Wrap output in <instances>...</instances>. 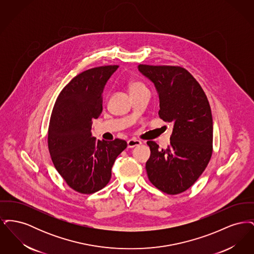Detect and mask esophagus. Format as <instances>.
Masks as SVG:
<instances>
[{"label":"esophagus","mask_w":254,"mask_h":254,"mask_svg":"<svg viewBox=\"0 0 254 254\" xmlns=\"http://www.w3.org/2000/svg\"><path fill=\"white\" fill-rule=\"evenodd\" d=\"M141 144H142V143H141V141L136 140V139H129V140L127 141V146H128L129 148H132L134 146L140 145Z\"/></svg>","instance_id":"esophagus-1"}]
</instances>
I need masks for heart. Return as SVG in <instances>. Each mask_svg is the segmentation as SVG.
Segmentation results:
<instances>
[{
  "mask_svg": "<svg viewBox=\"0 0 254 254\" xmlns=\"http://www.w3.org/2000/svg\"><path fill=\"white\" fill-rule=\"evenodd\" d=\"M128 88H129V91H130V94L134 93V92H137V91H140V90H143V89H146L145 85L141 83V82H131L129 85H128Z\"/></svg>",
  "mask_w": 254,
  "mask_h": 254,
  "instance_id": "1",
  "label": "heart"
}]
</instances>
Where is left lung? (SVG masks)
<instances>
[{
    "mask_svg": "<svg viewBox=\"0 0 254 254\" xmlns=\"http://www.w3.org/2000/svg\"><path fill=\"white\" fill-rule=\"evenodd\" d=\"M138 68L157 89L159 117L173 124L167 149H159L154 141L146 142L150 148L145 164L147 177L165 193H181L197 181L212 155L213 124L208 100L184 67L139 64Z\"/></svg>",
    "mask_w": 254,
    "mask_h": 254,
    "instance_id": "8db88e82",
    "label": "left lung"
}]
</instances>
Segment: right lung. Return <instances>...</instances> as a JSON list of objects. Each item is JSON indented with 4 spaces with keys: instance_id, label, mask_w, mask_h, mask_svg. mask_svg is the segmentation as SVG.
Returning <instances> with one entry per match:
<instances>
[{
    "instance_id": "right-lung-1",
    "label": "right lung",
    "mask_w": 254,
    "mask_h": 254,
    "mask_svg": "<svg viewBox=\"0 0 254 254\" xmlns=\"http://www.w3.org/2000/svg\"><path fill=\"white\" fill-rule=\"evenodd\" d=\"M119 65H105L76 75L57 97L50 116L48 144L53 165L75 191L91 194L111 177L126 141H100L91 136L92 120L103 111V92Z\"/></svg>"
}]
</instances>
